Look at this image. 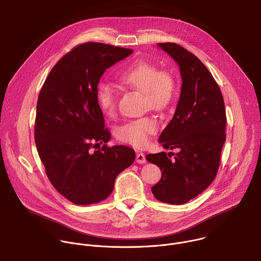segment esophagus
<instances>
[{"label":"esophagus","mask_w":261,"mask_h":261,"mask_svg":"<svg viewBox=\"0 0 261 261\" xmlns=\"http://www.w3.org/2000/svg\"><path fill=\"white\" fill-rule=\"evenodd\" d=\"M136 162L139 163V164H143L146 162V159L143 155V153H137L136 154Z\"/></svg>","instance_id":"esophagus-1"}]
</instances>
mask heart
Listing matches in <instances>:
<instances>
[{"instance_id": "heart-1", "label": "heart", "mask_w": 261, "mask_h": 261, "mask_svg": "<svg viewBox=\"0 0 261 261\" xmlns=\"http://www.w3.org/2000/svg\"><path fill=\"white\" fill-rule=\"evenodd\" d=\"M118 82L132 90L142 93L144 108L156 111L166 109L174 100L177 82L174 74L166 69H159L150 61L137 60L127 66L118 76ZM96 101L103 114L113 117L117 111V96L107 84H101L96 90ZM158 130V124L152 117H142L128 121L117 130L120 141L143 147L148 138Z\"/></svg>"}]
</instances>
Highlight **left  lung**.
<instances>
[{"label":"left lung","mask_w":261,"mask_h":261,"mask_svg":"<svg viewBox=\"0 0 261 261\" xmlns=\"http://www.w3.org/2000/svg\"><path fill=\"white\" fill-rule=\"evenodd\" d=\"M158 45L178 64L182 80L174 116L159 142L166 150L179 152L145 158L162 171L161 179L152 187L155 198L182 204L202 193L217 175L226 139L225 105L218 84L196 56L173 42Z\"/></svg>","instance_id":"left-lung-1"}]
</instances>
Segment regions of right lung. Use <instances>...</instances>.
I'll return each instance as SVG.
<instances>
[{
    "mask_svg": "<svg viewBox=\"0 0 261 261\" xmlns=\"http://www.w3.org/2000/svg\"><path fill=\"white\" fill-rule=\"evenodd\" d=\"M132 53L98 42L76 45L54 66L39 93L37 151L51 185L75 204L106 199L116 177L135 159L126 145H107L110 132L96 101L105 70Z\"/></svg>",
    "mask_w": 261,
    "mask_h": 261,
    "instance_id": "right-lung-1",
    "label": "right lung"
}]
</instances>
